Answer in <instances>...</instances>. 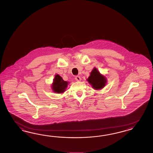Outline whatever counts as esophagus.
<instances>
[{
    "mask_svg": "<svg viewBox=\"0 0 153 153\" xmlns=\"http://www.w3.org/2000/svg\"><path fill=\"white\" fill-rule=\"evenodd\" d=\"M75 79H76V81H80L81 80V77H80L79 76H77L75 77Z\"/></svg>",
    "mask_w": 153,
    "mask_h": 153,
    "instance_id": "34e87169",
    "label": "esophagus"
}]
</instances>
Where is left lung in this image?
<instances>
[{
    "mask_svg": "<svg viewBox=\"0 0 153 153\" xmlns=\"http://www.w3.org/2000/svg\"><path fill=\"white\" fill-rule=\"evenodd\" d=\"M87 80L88 83L91 85L93 88L95 90L103 88L107 83L106 78L100 74L96 68H94Z\"/></svg>",
    "mask_w": 153,
    "mask_h": 153,
    "instance_id": "8db88e82",
    "label": "left lung"
}]
</instances>
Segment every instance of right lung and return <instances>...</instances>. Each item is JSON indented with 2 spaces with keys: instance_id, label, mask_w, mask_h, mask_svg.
Masks as SVG:
<instances>
[{
  "instance_id": "add662e5",
  "label": "right lung",
  "mask_w": 153,
  "mask_h": 153,
  "mask_svg": "<svg viewBox=\"0 0 153 153\" xmlns=\"http://www.w3.org/2000/svg\"><path fill=\"white\" fill-rule=\"evenodd\" d=\"M67 85L68 82L64 81L59 74H56L51 87L54 93L60 94L65 92Z\"/></svg>"
}]
</instances>
